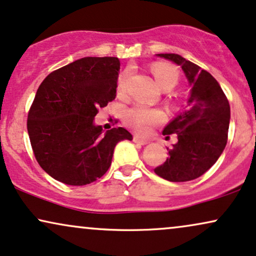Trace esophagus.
<instances>
[{
	"label": "esophagus",
	"mask_w": 256,
	"mask_h": 256,
	"mask_svg": "<svg viewBox=\"0 0 256 256\" xmlns=\"http://www.w3.org/2000/svg\"><path fill=\"white\" fill-rule=\"evenodd\" d=\"M133 141L135 144H147L148 142H150V141L146 140V138H141L140 136H138V135H134Z\"/></svg>",
	"instance_id": "1"
}]
</instances>
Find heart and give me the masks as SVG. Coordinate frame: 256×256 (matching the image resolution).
I'll return each instance as SVG.
<instances>
[{
  "label": "heart",
  "mask_w": 256,
  "mask_h": 256,
  "mask_svg": "<svg viewBox=\"0 0 256 256\" xmlns=\"http://www.w3.org/2000/svg\"><path fill=\"white\" fill-rule=\"evenodd\" d=\"M153 74L156 77L158 85L162 90H171L178 84L179 72L172 65L158 62L153 66ZM128 71L122 72L118 80V94L124 96L127 94V85L129 80ZM166 120V115L160 109H150L144 106H134L126 110L123 115V121L129 128L134 129L138 134L146 135L156 126L162 124Z\"/></svg>",
  "instance_id": "obj_1"
}]
</instances>
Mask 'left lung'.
<instances>
[{
  "mask_svg": "<svg viewBox=\"0 0 256 256\" xmlns=\"http://www.w3.org/2000/svg\"><path fill=\"white\" fill-rule=\"evenodd\" d=\"M179 65L190 82L188 108L170 122L164 135L176 134L178 142L154 172L168 182L194 180L217 162L228 141L230 106L226 94L209 72L174 53L158 54Z\"/></svg>",
  "mask_w": 256,
  "mask_h": 256,
  "instance_id": "left-lung-1",
  "label": "left lung"
}]
</instances>
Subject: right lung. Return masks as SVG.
<instances>
[{"label": "right lung", "instance_id": "1", "mask_svg": "<svg viewBox=\"0 0 256 256\" xmlns=\"http://www.w3.org/2000/svg\"><path fill=\"white\" fill-rule=\"evenodd\" d=\"M118 74L116 56H85L40 84L27 130L36 162L56 180L74 186L97 180L112 165L116 144L133 138L122 127L104 134L94 124L98 109L115 100Z\"/></svg>", "mask_w": 256, "mask_h": 256}]
</instances>
